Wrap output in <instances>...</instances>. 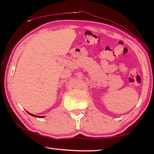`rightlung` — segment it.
Masks as SVG:
<instances>
[{"label":"right lung","mask_w":154,"mask_h":154,"mask_svg":"<svg viewBox=\"0 0 154 154\" xmlns=\"http://www.w3.org/2000/svg\"><path fill=\"white\" fill-rule=\"evenodd\" d=\"M28 114H30V116H34V117H37V118H43L44 116H35V115H33V114H31V113H28Z\"/></svg>","instance_id":"right-lung-1"}]
</instances>
